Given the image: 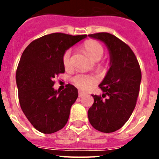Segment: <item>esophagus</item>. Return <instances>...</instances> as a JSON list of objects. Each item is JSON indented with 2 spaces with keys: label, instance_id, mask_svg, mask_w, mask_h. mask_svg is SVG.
I'll list each match as a JSON object with an SVG mask.
<instances>
[{
  "label": "esophagus",
  "instance_id": "1",
  "mask_svg": "<svg viewBox=\"0 0 159 159\" xmlns=\"http://www.w3.org/2000/svg\"><path fill=\"white\" fill-rule=\"evenodd\" d=\"M79 97H82V96H84V95H85V93H84V92H81V91H79Z\"/></svg>",
  "mask_w": 159,
  "mask_h": 159
}]
</instances>
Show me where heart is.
<instances>
[{
	"label": "heart",
	"mask_w": 159,
	"mask_h": 159,
	"mask_svg": "<svg viewBox=\"0 0 159 159\" xmlns=\"http://www.w3.org/2000/svg\"><path fill=\"white\" fill-rule=\"evenodd\" d=\"M84 48L88 57L92 60H99L103 54V48L99 42L93 40H87L84 43ZM62 62L65 68L71 67V50L67 49L62 57ZM71 81L75 87L81 90H87L96 82L95 76L86 74H77L73 76Z\"/></svg>",
	"instance_id": "heart-1"
}]
</instances>
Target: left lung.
I'll return each mask as SVG.
<instances>
[{
  "instance_id": "1",
  "label": "left lung",
  "mask_w": 159,
  "mask_h": 159,
  "mask_svg": "<svg viewBox=\"0 0 159 159\" xmlns=\"http://www.w3.org/2000/svg\"><path fill=\"white\" fill-rule=\"evenodd\" d=\"M106 44L110 68L99 86L102 95H92L94 103L88 111L92 127L111 133L121 128L131 116L139 93L142 73L135 55L127 43L107 32L88 35ZM106 96L107 99H103Z\"/></svg>"
}]
</instances>
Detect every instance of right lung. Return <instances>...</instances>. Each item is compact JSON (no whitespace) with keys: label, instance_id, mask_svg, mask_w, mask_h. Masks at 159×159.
<instances>
[{"label":"right lung","instance_id":"right-lung-1","mask_svg":"<svg viewBox=\"0 0 159 159\" xmlns=\"http://www.w3.org/2000/svg\"><path fill=\"white\" fill-rule=\"evenodd\" d=\"M86 37L52 33L31 42L22 53L16 73L20 105L31 124L43 134L61 130L68 120L78 90L70 84L61 92L55 90L53 79L65 71L64 52Z\"/></svg>","mask_w":159,"mask_h":159}]
</instances>
